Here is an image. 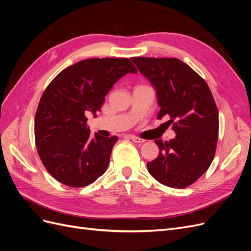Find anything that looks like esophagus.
<instances>
[{
    "label": "esophagus",
    "mask_w": 251,
    "mask_h": 251,
    "mask_svg": "<svg viewBox=\"0 0 251 251\" xmlns=\"http://www.w3.org/2000/svg\"><path fill=\"white\" fill-rule=\"evenodd\" d=\"M130 139L133 141V142H136V143H143L144 141V139H142V138H139V137H136V136H130Z\"/></svg>",
    "instance_id": "1"
}]
</instances>
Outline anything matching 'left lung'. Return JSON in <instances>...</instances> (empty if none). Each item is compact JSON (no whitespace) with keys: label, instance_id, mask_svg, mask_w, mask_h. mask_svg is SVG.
Returning <instances> with one entry per match:
<instances>
[{"label":"left lung","instance_id":"1","mask_svg":"<svg viewBox=\"0 0 251 251\" xmlns=\"http://www.w3.org/2000/svg\"><path fill=\"white\" fill-rule=\"evenodd\" d=\"M133 63L156 91L157 118L170 117L176 137L157 139L159 155L148 163L161 184H193L212 162L219 133V113L207 83L178 58L133 57Z\"/></svg>","mask_w":251,"mask_h":251}]
</instances>
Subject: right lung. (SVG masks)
Instances as JSON below:
<instances>
[{
	"label": "right lung",
	"mask_w": 251,
	"mask_h": 251,
	"mask_svg": "<svg viewBox=\"0 0 251 251\" xmlns=\"http://www.w3.org/2000/svg\"><path fill=\"white\" fill-rule=\"evenodd\" d=\"M137 70L127 58H89L66 68L43 93L34 119L37 153L60 183L91 184L107 171L118 138L90 135L87 116L124 75Z\"/></svg>",
	"instance_id": "obj_1"
}]
</instances>
